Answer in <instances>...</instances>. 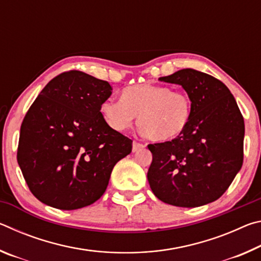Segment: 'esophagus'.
<instances>
[{"label":"esophagus","mask_w":261,"mask_h":261,"mask_svg":"<svg viewBox=\"0 0 261 261\" xmlns=\"http://www.w3.org/2000/svg\"><path fill=\"white\" fill-rule=\"evenodd\" d=\"M145 147V144H143V143H139V141H134V144H132V151L134 152H137V151H139V149H141V148H144Z\"/></svg>","instance_id":"1"}]
</instances>
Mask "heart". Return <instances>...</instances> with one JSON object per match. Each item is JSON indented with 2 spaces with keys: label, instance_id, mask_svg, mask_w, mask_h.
<instances>
[{
  "label": "heart",
  "instance_id": "1",
  "mask_svg": "<svg viewBox=\"0 0 261 261\" xmlns=\"http://www.w3.org/2000/svg\"><path fill=\"white\" fill-rule=\"evenodd\" d=\"M192 99L187 92L168 86L138 84L125 87L121 100L107 99L100 112L107 124L124 131L137 122L149 139L169 140L183 134L192 117Z\"/></svg>",
  "mask_w": 261,
  "mask_h": 261
}]
</instances>
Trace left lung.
Here are the masks:
<instances>
[{"instance_id":"1","label":"left lung","mask_w":261,"mask_h":261,"mask_svg":"<svg viewBox=\"0 0 261 261\" xmlns=\"http://www.w3.org/2000/svg\"><path fill=\"white\" fill-rule=\"evenodd\" d=\"M159 79L182 86L193 108L183 134L147 146L153 155L149 187L166 204H210L227 191L242 168L244 118L229 88L211 74L189 68Z\"/></svg>"}]
</instances>
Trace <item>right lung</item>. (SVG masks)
Instances as JSON below:
<instances>
[{"label": "right lung", "mask_w": 261, "mask_h": 261, "mask_svg": "<svg viewBox=\"0 0 261 261\" xmlns=\"http://www.w3.org/2000/svg\"><path fill=\"white\" fill-rule=\"evenodd\" d=\"M112 90L108 82L70 70L53 78L31 105L17 161L43 204L64 211L93 204L114 166L131 153L132 140L112 129L100 112Z\"/></svg>", "instance_id": "right-lung-1"}]
</instances>
